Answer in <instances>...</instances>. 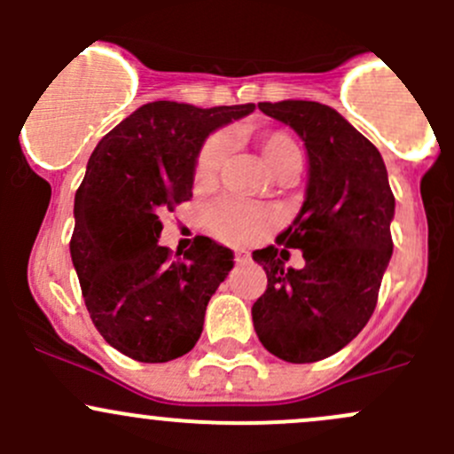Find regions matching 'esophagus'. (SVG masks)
<instances>
[{
    "label": "esophagus",
    "mask_w": 454,
    "mask_h": 454,
    "mask_svg": "<svg viewBox=\"0 0 454 454\" xmlns=\"http://www.w3.org/2000/svg\"><path fill=\"white\" fill-rule=\"evenodd\" d=\"M248 259H250V253H246V250H237L235 253L237 263H241V261H248Z\"/></svg>",
    "instance_id": "1"
}]
</instances>
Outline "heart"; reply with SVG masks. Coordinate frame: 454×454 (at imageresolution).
Wrapping results in <instances>:
<instances>
[{
	"label": "heart",
	"mask_w": 454,
	"mask_h": 454,
	"mask_svg": "<svg viewBox=\"0 0 454 454\" xmlns=\"http://www.w3.org/2000/svg\"><path fill=\"white\" fill-rule=\"evenodd\" d=\"M259 151L265 164L277 176L294 171L301 167V149L294 138L286 131L270 129L259 136ZM228 153L226 136H210L201 145L193 167V184L198 191L213 189L217 182L219 168ZM278 223V215L268 206H248L239 201L219 200L208 206L204 213V228L208 235L223 244H250L268 235Z\"/></svg>",
	"instance_id": "obj_1"
}]
</instances>
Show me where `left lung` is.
I'll list each match as a JSON object with an SVG mask.
<instances>
[{
	"label": "left lung",
	"instance_id": "left-lung-1",
	"mask_svg": "<svg viewBox=\"0 0 454 454\" xmlns=\"http://www.w3.org/2000/svg\"><path fill=\"white\" fill-rule=\"evenodd\" d=\"M290 125L308 149V193L278 246L254 250L268 287L253 305L261 345L286 363L329 358L369 323L393 254L395 198L387 167L371 142L336 109L314 100L259 103ZM304 253L301 270L286 269L289 248Z\"/></svg>",
	"mask_w": 454,
	"mask_h": 454
}]
</instances>
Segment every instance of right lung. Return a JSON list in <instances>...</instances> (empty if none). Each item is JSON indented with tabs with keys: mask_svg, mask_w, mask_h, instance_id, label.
Masks as SVG:
<instances>
[{
	"mask_svg": "<svg viewBox=\"0 0 454 454\" xmlns=\"http://www.w3.org/2000/svg\"><path fill=\"white\" fill-rule=\"evenodd\" d=\"M254 103L200 109L155 100L114 127L90 155L74 198L70 254L91 323L121 354L168 363L200 340L206 305L232 268V250L198 235L173 253L162 217L193 198L206 136Z\"/></svg>",
	"mask_w": 454,
	"mask_h": 454,
	"instance_id": "add662e5",
	"label": "right lung"
}]
</instances>
